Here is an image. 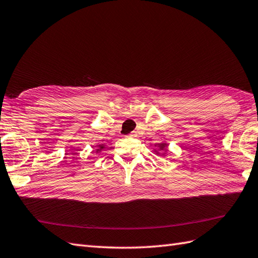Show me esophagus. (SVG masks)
Instances as JSON below:
<instances>
[{
  "label": "esophagus",
  "instance_id": "esophagus-1",
  "mask_svg": "<svg viewBox=\"0 0 258 258\" xmlns=\"http://www.w3.org/2000/svg\"><path fill=\"white\" fill-rule=\"evenodd\" d=\"M136 136V134L134 133V132H133V133H131V134H128V137H135Z\"/></svg>",
  "mask_w": 258,
  "mask_h": 258
}]
</instances>
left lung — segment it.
<instances>
[{
  "label": "left lung",
  "mask_w": 258,
  "mask_h": 258,
  "mask_svg": "<svg viewBox=\"0 0 258 258\" xmlns=\"http://www.w3.org/2000/svg\"><path fill=\"white\" fill-rule=\"evenodd\" d=\"M159 146H160V148H161V149H165V151H166V146H165V145H163V144H160Z\"/></svg>",
  "instance_id": "obj_1"
}]
</instances>
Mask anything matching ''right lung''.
<instances>
[{"label": "right lung", "mask_w": 258, "mask_h": 258, "mask_svg": "<svg viewBox=\"0 0 258 258\" xmlns=\"http://www.w3.org/2000/svg\"><path fill=\"white\" fill-rule=\"evenodd\" d=\"M100 147H101V148H103V146H100Z\"/></svg>", "instance_id": "right-lung-1"}]
</instances>
